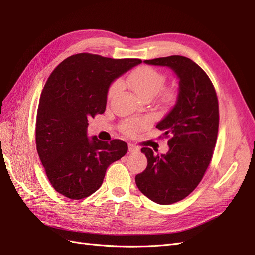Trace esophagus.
<instances>
[{
	"label": "esophagus",
	"mask_w": 255,
	"mask_h": 255,
	"mask_svg": "<svg viewBox=\"0 0 255 255\" xmlns=\"http://www.w3.org/2000/svg\"><path fill=\"white\" fill-rule=\"evenodd\" d=\"M128 151L129 152H138V151H139V148H138L137 145H135L133 143H129L128 144Z\"/></svg>",
	"instance_id": "obj_1"
}]
</instances>
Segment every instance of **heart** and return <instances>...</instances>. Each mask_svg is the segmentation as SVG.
<instances>
[{
	"label": "heart",
	"mask_w": 255,
	"mask_h": 255,
	"mask_svg": "<svg viewBox=\"0 0 255 255\" xmlns=\"http://www.w3.org/2000/svg\"><path fill=\"white\" fill-rule=\"evenodd\" d=\"M128 86L132 88L135 94H137L140 98L145 97H154L164 88L166 83V75L160 71L156 70L155 68L149 66H142L135 69L133 72H130L126 80ZM121 88V84L119 81L114 82L107 92V98L112 100L117 96ZM166 98L171 100L173 98V94L168 91L166 94ZM151 119L148 117L143 118H132L123 121L120 125V130L127 136H135L138 133L142 132L143 129L151 126Z\"/></svg>",
	"instance_id": "1"
}]
</instances>
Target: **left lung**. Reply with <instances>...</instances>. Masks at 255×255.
Wrapping results in <instances>:
<instances>
[{
    "mask_svg": "<svg viewBox=\"0 0 255 255\" xmlns=\"http://www.w3.org/2000/svg\"><path fill=\"white\" fill-rule=\"evenodd\" d=\"M144 63L171 68L180 80L174 106L156 126L169 138V151L159 156L142 148L148 166L135 177L145 197L167 205L186 198L203 179L217 141L218 99L203 69L187 57L172 55Z\"/></svg>",
    "mask_w": 255,
    "mask_h": 255,
    "instance_id": "8db88e82",
    "label": "left lung"
}]
</instances>
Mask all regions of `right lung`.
Segmentation results:
<instances>
[{"label":"right lung","instance_id":"right-lung-1","mask_svg":"<svg viewBox=\"0 0 255 255\" xmlns=\"http://www.w3.org/2000/svg\"><path fill=\"white\" fill-rule=\"evenodd\" d=\"M141 63L80 53L66 58L45 83L36 118V146L57 192L80 200L96 192L106 169L125 156L127 142L87 137L88 119L106 109L112 82Z\"/></svg>","mask_w":255,"mask_h":255}]
</instances>
